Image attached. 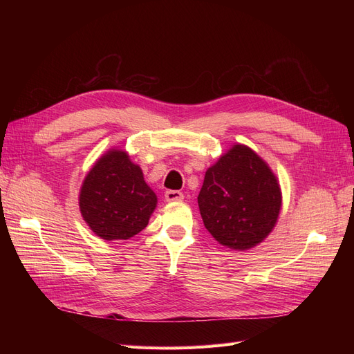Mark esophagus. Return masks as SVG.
I'll return each mask as SVG.
<instances>
[{
	"label": "esophagus",
	"mask_w": 354,
	"mask_h": 354,
	"mask_svg": "<svg viewBox=\"0 0 354 354\" xmlns=\"http://www.w3.org/2000/svg\"><path fill=\"white\" fill-rule=\"evenodd\" d=\"M165 199L167 202H175V201H182L183 199V194L179 192V191H174V189H169L165 192Z\"/></svg>",
	"instance_id": "obj_1"
}]
</instances>
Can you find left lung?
Instances as JSON below:
<instances>
[{
    "instance_id": "obj_1",
    "label": "left lung",
    "mask_w": 354,
    "mask_h": 354,
    "mask_svg": "<svg viewBox=\"0 0 354 354\" xmlns=\"http://www.w3.org/2000/svg\"><path fill=\"white\" fill-rule=\"evenodd\" d=\"M198 205L203 225L219 244L244 251L274 228L281 191L267 163L250 147L235 145L207 171Z\"/></svg>"
}]
</instances>
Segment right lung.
Segmentation results:
<instances>
[{
	"label": "right lung",
	"mask_w": 354,
	"mask_h": 354,
	"mask_svg": "<svg viewBox=\"0 0 354 354\" xmlns=\"http://www.w3.org/2000/svg\"><path fill=\"white\" fill-rule=\"evenodd\" d=\"M142 169L123 151H110L86 176L80 211L91 231L103 239H129L147 225L156 207Z\"/></svg>",
	"instance_id": "right-lung-1"
}]
</instances>
